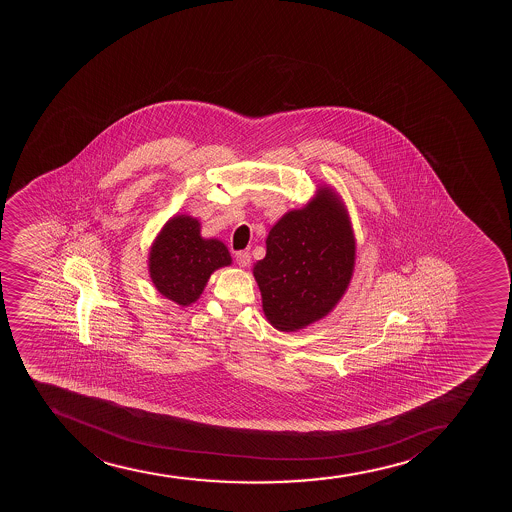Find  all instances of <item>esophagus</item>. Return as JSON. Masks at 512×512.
<instances>
[{"mask_svg":"<svg viewBox=\"0 0 512 512\" xmlns=\"http://www.w3.org/2000/svg\"><path fill=\"white\" fill-rule=\"evenodd\" d=\"M235 261H237V265L241 266V268H247L249 263H251V254L247 253V251H239V253H235Z\"/></svg>","mask_w":512,"mask_h":512,"instance_id":"1","label":"esophagus"}]
</instances>
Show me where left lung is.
Listing matches in <instances>:
<instances>
[{"mask_svg":"<svg viewBox=\"0 0 512 512\" xmlns=\"http://www.w3.org/2000/svg\"><path fill=\"white\" fill-rule=\"evenodd\" d=\"M355 266L347 208L319 188L300 210L285 213L266 237V256L253 273L263 311L278 331H297L324 318L343 297Z\"/></svg>","mask_w":512,"mask_h":512,"instance_id":"left-lung-1","label":"left lung"}]
</instances>
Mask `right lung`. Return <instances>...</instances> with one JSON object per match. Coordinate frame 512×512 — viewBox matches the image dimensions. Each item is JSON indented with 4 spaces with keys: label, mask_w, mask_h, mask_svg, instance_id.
Returning a JSON list of instances; mask_svg holds the SVG:
<instances>
[{
    "label": "right lung",
    "mask_w": 512,
    "mask_h": 512,
    "mask_svg": "<svg viewBox=\"0 0 512 512\" xmlns=\"http://www.w3.org/2000/svg\"><path fill=\"white\" fill-rule=\"evenodd\" d=\"M200 222L189 215L172 217L150 247L148 271L160 294L179 306L200 299L213 271L232 263L218 239H203Z\"/></svg>",
    "instance_id": "1"
}]
</instances>
